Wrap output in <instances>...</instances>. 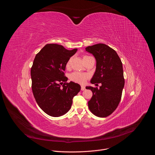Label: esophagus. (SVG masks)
<instances>
[{"label": "esophagus", "instance_id": "34e87169", "mask_svg": "<svg viewBox=\"0 0 155 155\" xmlns=\"http://www.w3.org/2000/svg\"><path fill=\"white\" fill-rule=\"evenodd\" d=\"M81 91L85 90V86H83V85H81Z\"/></svg>", "mask_w": 155, "mask_h": 155}]
</instances>
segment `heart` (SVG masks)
<instances>
[{"label": "heart", "mask_w": 155, "mask_h": 155, "mask_svg": "<svg viewBox=\"0 0 155 155\" xmlns=\"http://www.w3.org/2000/svg\"><path fill=\"white\" fill-rule=\"evenodd\" d=\"M88 56H83V59L86 58ZM71 60L72 59H69V61H68L67 64H66V68H69L71 65ZM89 77V75L86 74L84 73H81V72H75L72 73L70 75V80L74 82L77 83H80V84H84L86 80L87 79V78Z\"/></svg>", "instance_id": "obj_1"}]
</instances>
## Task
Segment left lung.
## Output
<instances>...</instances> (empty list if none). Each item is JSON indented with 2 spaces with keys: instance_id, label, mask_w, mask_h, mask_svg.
<instances>
[{
  "instance_id": "obj_1",
  "label": "left lung",
  "mask_w": 155,
  "mask_h": 155,
  "mask_svg": "<svg viewBox=\"0 0 155 155\" xmlns=\"http://www.w3.org/2000/svg\"><path fill=\"white\" fill-rule=\"evenodd\" d=\"M96 60V72L92 84L101 83L100 87L86 86L93 96L88 101V107L96 116L104 118L111 115L117 108L124 85L121 61L117 52L104 43H98L85 48Z\"/></svg>"
}]
</instances>
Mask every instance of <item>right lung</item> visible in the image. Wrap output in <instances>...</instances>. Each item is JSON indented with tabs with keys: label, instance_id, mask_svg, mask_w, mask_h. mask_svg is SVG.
Here are the masks:
<instances>
[{
	"label": "right lung",
	"instance_id": "1",
	"mask_svg": "<svg viewBox=\"0 0 155 155\" xmlns=\"http://www.w3.org/2000/svg\"><path fill=\"white\" fill-rule=\"evenodd\" d=\"M77 51L47 44L34 58L31 70L32 93L38 106L50 116L58 117L67 113L81 90L78 83H67L64 74L66 64Z\"/></svg>",
	"mask_w": 155,
	"mask_h": 155
}]
</instances>
